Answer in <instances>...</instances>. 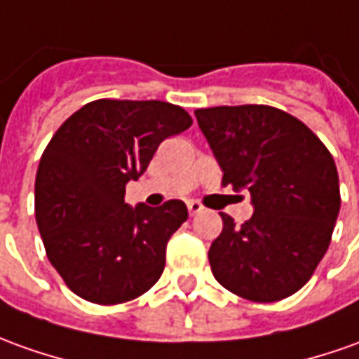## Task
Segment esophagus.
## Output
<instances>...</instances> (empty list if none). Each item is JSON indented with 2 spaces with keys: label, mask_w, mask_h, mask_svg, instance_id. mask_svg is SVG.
Wrapping results in <instances>:
<instances>
[{
  "label": "esophagus",
  "mask_w": 359,
  "mask_h": 359,
  "mask_svg": "<svg viewBox=\"0 0 359 359\" xmlns=\"http://www.w3.org/2000/svg\"><path fill=\"white\" fill-rule=\"evenodd\" d=\"M187 209H189V215H197V212L203 211V205L199 201H187Z\"/></svg>",
  "instance_id": "obj_1"
}]
</instances>
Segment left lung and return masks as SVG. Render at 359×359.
<instances>
[{
	"mask_svg": "<svg viewBox=\"0 0 359 359\" xmlns=\"http://www.w3.org/2000/svg\"><path fill=\"white\" fill-rule=\"evenodd\" d=\"M195 117L222 170V185L248 189L254 215L209 248L212 276L254 303L293 295L328 250L340 185L332 154L299 118L269 105L197 109Z\"/></svg>",
	"mask_w": 359,
	"mask_h": 359,
	"instance_id": "obj_1",
	"label": "left lung"
}]
</instances>
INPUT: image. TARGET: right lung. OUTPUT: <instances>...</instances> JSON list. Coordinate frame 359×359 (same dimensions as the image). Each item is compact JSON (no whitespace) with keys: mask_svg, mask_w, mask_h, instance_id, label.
Segmentation results:
<instances>
[{"mask_svg":"<svg viewBox=\"0 0 359 359\" xmlns=\"http://www.w3.org/2000/svg\"><path fill=\"white\" fill-rule=\"evenodd\" d=\"M165 101L97 100L68 117L44 148L34 217L44 250L78 297L117 305L160 279L165 246L187 207L125 203V187L147 172L160 142L191 127Z\"/></svg>","mask_w":359,"mask_h":359,"instance_id":"1","label":"right lung"}]
</instances>
